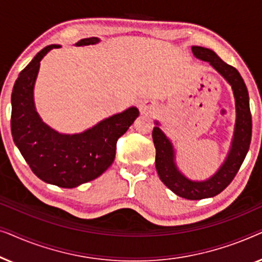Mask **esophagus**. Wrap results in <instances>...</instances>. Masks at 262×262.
<instances>
[{
    "mask_svg": "<svg viewBox=\"0 0 262 262\" xmlns=\"http://www.w3.org/2000/svg\"><path fill=\"white\" fill-rule=\"evenodd\" d=\"M139 110H141L142 113H148V112H150V111L152 110V107L150 106L149 103L143 102V103H141V105H139Z\"/></svg>",
    "mask_w": 262,
    "mask_h": 262,
    "instance_id": "1",
    "label": "esophagus"
}]
</instances>
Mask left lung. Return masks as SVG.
<instances>
[{
    "instance_id": "8db88e82",
    "label": "left lung",
    "mask_w": 262,
    "mask_h": 262,
    "mask_svg": "<svg viewBox=\"0 0 262 262\" xmlns=\"http://www.w3.org/2000/svg\"><path fill=\"white\" fill-rule=\"evenodd\" d=\"M192 52L198 59L209 62L210 66L231 85L234 93L236 123L228 156L216 174L210 179L204 181H193L178 169L173 144L159 127V121H156L157 126L152 130V141L156 149V170L161 181L181 198L199 200L220 194L234 180L246 159L252 141V114L249 108L248 91L238 71L223 62L212 50L202 46H192Z\"/></svg>"
}]
</instances>
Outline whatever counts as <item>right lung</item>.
<instances>
[{
	"label": "right lung",
	"mask_w": 262,
	"mask_h": 262,
	"mask_svg": "<svg viewBox=\"0 0 262 262\" xmlns=\"http://www.w3.org/2000/svg\"><path fill=\"white\" fill-rule=\"evenodd\" d=\"M100 39H81L76 46L93 45ZM38 52L21 71L12 93V136L31 169L40 180L63 188H74L106 171L116 157L118 138L134 124L139 111L130 107L106 118L81 134H59L46 125L34 106L33 91L40 60L52 49Z\"/></svg>",
	"instance_id": "1"
}]
</instances>
